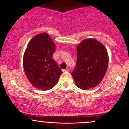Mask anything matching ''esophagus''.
Segmentation results:
<instances>
[{"instance_id":"34e87169","label":"esophagus","mask_w":129,"mask_h":129,"mask_svg":"<svg viewBox=\"0 0 129 129\" xmlns=\"http://www.w3.org/2000/svg\"><path fill=\"white\" fill-rule=\"evenodd\" d=\"M69 70V69H66V70H62V72H68V71Z\"/></svg>"}]
</instances>
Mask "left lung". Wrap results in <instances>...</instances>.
<instances>
[{"label":"left lung","mask_w":129,"mask_h":129,"mask_svg":"<svg viewBox=\"0 0 129 129\" xmlns=\"http://www.w3.org/2000/svg\"><path fill=\"white\" fill-rule=\"evenodd\" d=\"M109 55L102 43L94 38L84 39L77 47V62L72 72L76 85L82 90L94 88L107 72Z\"/></svg>","instance_id":"8db88e82"}]
</instances>
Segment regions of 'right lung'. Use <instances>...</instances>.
<instances>
[{
	"instance_id": "add662e5",
	"label": "right lung",
	"mask_w": 129,
	"mask_h": 129,
	"mask_svg": "<svg viewBox=\"0 0 129 129\" xmlns=\"http://www.w3.org/2000/svg\"><path fill=\"white\" fill-rule=\"evenodd\" d=\"M55 49V44L47 33L36 35L28 44L23 54V69L28 80L38 89L50 90L58 82L62 71L53 59Z\"/></svg>"
}]
</instances>
